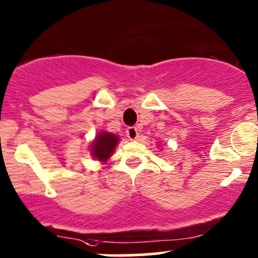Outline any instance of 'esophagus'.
Masks as SVG:
<instances>
[{
  "instance_id": "obj_1",
  "label": "esophagus",
  "mask_w": 258,
  "mask_h": 258,
  "mask_svg": "<svg viewBox=\"0 0 258 258\" xmlns=\"http://www.w3.org/2000/svg\"><path fill=\"white\" fill-rule=\"evenodd\" d=\"M126 136L130 138L131 141H135L138 138V130L136 127H128L126 130Z\"/></svg>"
}]
</instances>
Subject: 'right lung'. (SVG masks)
I'll return each instance as SVG.
<instances>
[{
  "label": "right lung",
  "instance_id": "right-lung-1",
  "mask_svg": "<svg viewBox=\"0 0 258 258\" xmlns=\"http://www.w3.org/2000/svg\"><path fill=\"white\" fill-rule=\"evenodd\" d=\"M120 138L116 135L109 134V132H100L95 140L93 141L90 151H92V155L95 159L99 161H106L111 157L112 153L115 152L116 146H117Z\"/></svg>",
  "mask_w": 258,
  "mask_h": 258
}]
</instances>
